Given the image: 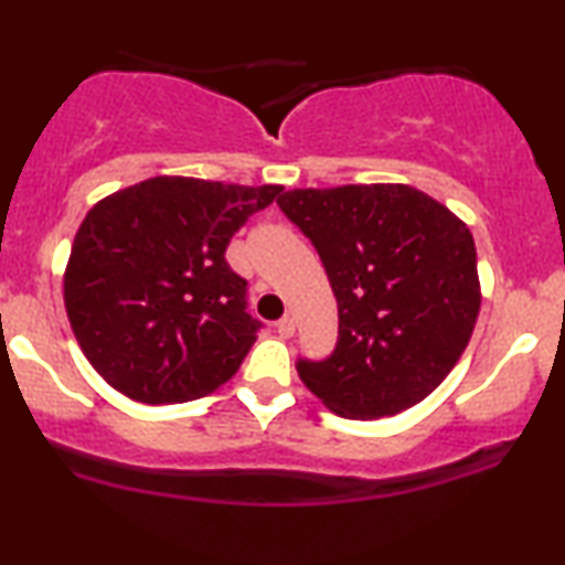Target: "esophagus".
I'll return each instance as SVG.
<instances>
[{
    "instance_id": "1",
    "label": "esophagus",
    "mask_w": 565,
    "mask_h": 565,
    "mask_svg": "<svg viewBox=\"0 0 565 565\" xmlns=\"http://www.w3.org/2000/svg\"><path fill=\"white\" fill-rule=\"evenodd\" d=\"M276 331H278V337H281V339H289V337H295V318L284 316L281 321L276 323Z\"/></svg>"
}]
</instances>
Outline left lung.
Here are the masks:
<instances>
[{"mask_svg":"<svg viewBox=\"0 0 565 565\" xmlns=\"http://www.w3.org/2000/svg\"><path fill=\"white\" fill-rule=\"evenodd\" d=\"M278 207L312 242L339 308L334 352L297 360L305 386L344 418L394 416L429 397L479 316L466 223L405 183L295 189Z\"/></svg>","mask_w":565,"mask_h":565,"instance_id":"obj_1","label":"left lung"}]
</instances>
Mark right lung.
I'll return each mask as SVG.
<instances>
[{
  "mask_svg": "<svg viewBox=\"0 0 565 565\" xmlns=\"http://www.w3.org/2000/svg\"><path fill=\"white\" fill-rule=\"evenodd\" d=\"M281 192L158 175L88 210L65 268V310L107 384L166 405L205 397L239 371L263 323L226 247Z\"/></svg>",
  "mask_w": 565,
  "mask_h": 565,
  "instance_id": "obj_1",
  "label": "right lung"
}]
</instances>
